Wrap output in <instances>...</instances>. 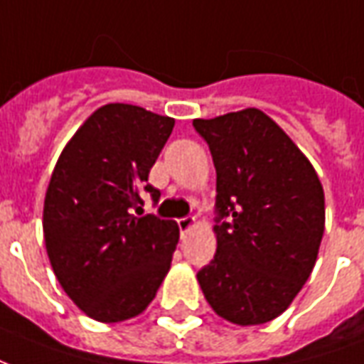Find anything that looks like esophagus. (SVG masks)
Listing matches in <instances>:
<instances>
[{
  "label": "esophagus",
  "instance_id": "obj_1",
  "mask_svg": "<svg viewBox=\"0 0 364 364\" xmlns=\"http://www.w3.org/2000/svg\"><path fill=\"white\" fill-rule=\"evenodd\" d=\"M177 226H179V230H181V234H187V232L195 226V218H193V216L179 218V220H177Z\"/></svg>",
  "mask_w": 364,
  "mask_h": 364
}]
</instances>
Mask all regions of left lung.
<instances>
[{"mask_svg":"<svg viewBox=\"0 0 364 364\" xmlns=\"http://www.w3.org/2000/svg\"><path fill=\"white\" fill-rule=\"evenodd\" d=\"M216 167V255L197 273L213 310L237 326L281 316L312 273L326 205L318 173L259 109L195 119Z\"/></svg>","mask_w":364,"mask_h":364,"instance_id":"1","label":"left lung"}]
</instances>
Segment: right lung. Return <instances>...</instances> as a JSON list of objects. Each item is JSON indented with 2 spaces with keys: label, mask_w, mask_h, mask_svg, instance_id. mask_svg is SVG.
I'll list each match as a JSON object with an SVG mask.
<instances>
[{
  "label": "right lung",
  "mask_w": 364,
  "mask_h": 364,
  "mask_svg": "<svg viewBox=\"0 0 364 364\" xmlns=\"http://www.w3.org/2000/svg\"><path fill=\"white\" fill-rule=\"evenodd\" d=\"M175 120L136 107L97 109L60 154L44 197L43 230L56 279L75 306L105 323L130 320L171 267L175 220L142 214V193Z\"/></svg>",
  "instance_id": "add662e5"
}]
</instances>
